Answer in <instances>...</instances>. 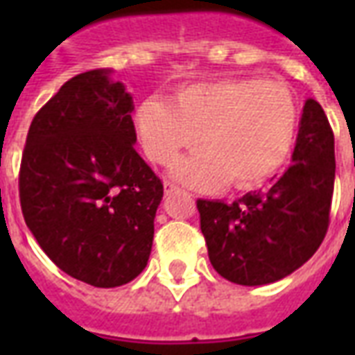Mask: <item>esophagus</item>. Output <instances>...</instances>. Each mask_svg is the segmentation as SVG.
Returning <instances> with one entry per match:
<instances>
[{"instance_id":"esophagus-1","label":"esophagus","mask_w":355,"mask_h":355,"mask_svg":"<svg viewBox=\"0 0 355 355\" xmlns=\"http://www.w3.org/2000/svg\"><path fill=\"white\" fill-rule=\"evenodd\" d=\"M163 188H165V193H167V196H169V193H173V192H177V186L173 184V182H169V180H167V182L163 184Z\"/></svg>"}]
</instances>
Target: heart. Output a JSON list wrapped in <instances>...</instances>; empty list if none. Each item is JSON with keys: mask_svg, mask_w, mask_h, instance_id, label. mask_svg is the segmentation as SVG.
<instances>
[{"mask_svg": "<svg viewBox=\"0 0 355 355\" xmlns=\"http://www.w3.org/2000/svg\"><path fill=\"white\" fill-rule=\"evenodd\" d=\"M146 155L169 163L178 182L201 190L266 182L289 159L298 132V106L289 89L259 78H226L180 87L167 98L148 96L135 114Z\"/></svg>", "mask_w": 355, "mask_h": 355, "instance_id": "b5f03b06", "label": "heart"}]
</instances>
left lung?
I'll list each match as a JSON object with an SVG mask.
<instances>
[{
	"mask_svg": "<svg viewBox=\"0 0 355 355\" xmlns=\"http://www.w3.org/2000/svg\"><path fill=\"white\" fill-rule=\"evenodd\" d=\"M335 186V137L320 102L308 98L289 169L234 203L198 200L209 261L224 279L279 282L312 257L327 234Z\"/></svg>",
	"mask_w": 355,
	"mask_h": 355,
	"instance_id": "left-lung-1",
	"label": "left lung"
}]
</instances>
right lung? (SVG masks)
I'll use <instances>...</instances> for the list:
<instances>
[{
  "mask_svg": "<svg viewBox=\"0 0 355 355\" xmlns=\"http://www.w3.org/2000/svg\"><path fill=\"white\" fill-rule=\"evenodd\" d=\"M110 68L66 81L35 114L20 165V207L43 253L93 287L146 268L163 184L137 154L131 93Z\"/></svg>",
  "mask_w": 355,
  "mask_h": 355,
  "instance_id": "add662e5",
  "label": "right lung"
}]
</instances>
